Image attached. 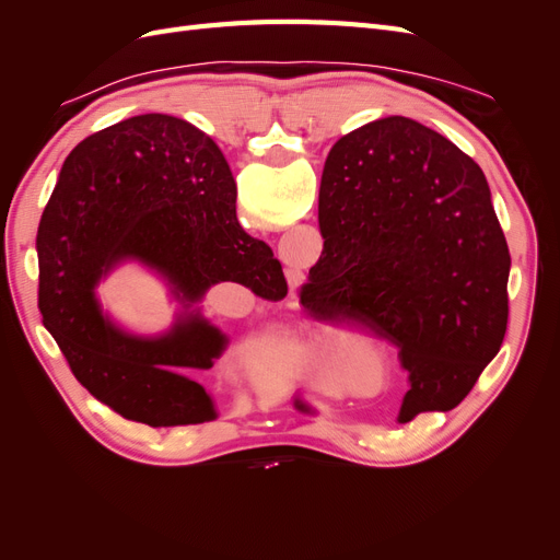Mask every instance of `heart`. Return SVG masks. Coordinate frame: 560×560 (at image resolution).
Segmentation results:
<instances>
[{
	"mask_svg": "<svg viewBox=\"0 0 560 560\" xmlns=\"http://www.w3.org/2000/svg\"><path fill=\"white\" fill-rule=\"evenodd\" d=\"M313 354H315V352H308V354H306V362H303V364H308L311 360H315V358H313Z\"/></svg>",
	"mask_w": 560,
	"mask_h": 560,
	"instance_id": "1",
	"label": "heart"
}]
</instances>
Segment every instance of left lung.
Listing matches in <instances>:
<instances>
[{"instance_id":"8db88e82","label":"left lung","mask_w":560,"mask_h":560,"mask_svg":"<svg viewBox=\"0 0 560 560\" xmlns=\"http://www.w3.org/2000/svg\"><path fill=\"white\" fill-rule=\"evenodd\" d=\"M317 222L303 308L399 350L411 381L399 422L455 409L510 315L512 257L481 167L413 118H378L331 147Z\"/></svg>"}]
</instances>
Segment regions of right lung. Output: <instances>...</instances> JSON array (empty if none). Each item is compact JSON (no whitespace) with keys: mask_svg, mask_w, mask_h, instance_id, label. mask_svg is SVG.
<instances>
[{"mask_svg":"<svg viewBox=\"0 0 560 560\" xmlns=\"http://www.w3.org/2000/svg\"><path fill=\"white\" fill-rule=\"evenodd\" d=\"M37 259L44 327L72 374L114 413L149 428L214 418L196 376L226 336L198 313L161 338L116 329L95 299L112 266L138 259L156 268L186 306L222 280L268 301L287 296L273 252L238 224L222 149L167 114L126 118L72 149L42 214Z\"/></svg>","mask_w":560,"mask_h":560,"instance_id":"1","label":"right lung"}]
</instances>
